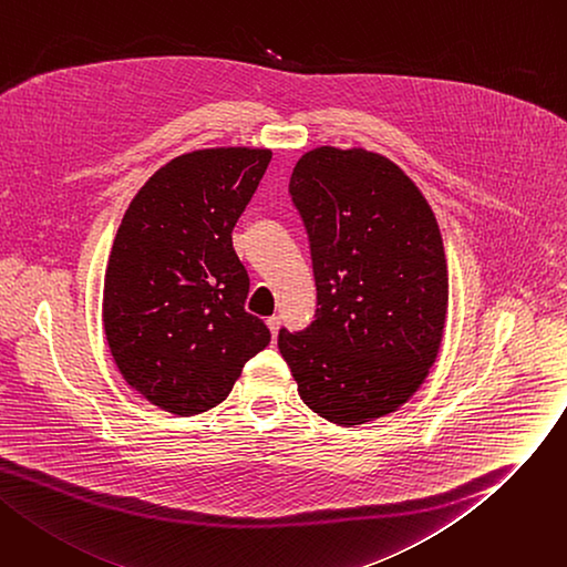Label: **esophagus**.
I'll return each instance as SVG.
<instances>
[{
	"mask_svg": "<svg viewBox=\"0 0 567 567\" xmlns=\"http://www.w3.org/2000/svg\"><path fill=\"white\" fill-rule=\"evenodd\" d=\"M267 326H269V330H271L274 339H278V332H280V326H282L280 317H269V319H267Z\"/></svg>",
	"mask_w": 567,
	"mask_h": 567,
	"instance_id": "1",
	"label": "esophagus"
}]
</instances>
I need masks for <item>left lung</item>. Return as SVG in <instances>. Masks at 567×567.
<instances>
[{"label": "left lung", "instance_id": "8db88e82", "mask_svg": "<svg viewBox=\"0 0 567 567\" xmlns=\"http://www.w3.org/2000/svg\"><path fill=\"white\" fill-rule=\"evenodd\" d=\"M289 194L317 280L312 326L278 334L298 396L337 426L388 417L442 347L449 271L435 214L403 168L364 147L308 150Z\"/></svg>", "mask_w": 567, "mask_h": 567}]
</instances>
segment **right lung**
<instances>
[{"instance_id": "right-lung-1", "label": "right lung", "mask_w": 567, "mask_h": 567, "mask_svg": "<svg viewBox=\"0 0 567 567\" xmlns=\"http://www.w3.org/2000/svg\"><path fill=\"white\" fill-rule=\"evenodd\" d=\"M269 147H205L138 188L113 239L102 293L106 344L125 383L194 417L233 392L271 332L244 310L248 274L233 228L271 162Z\"/></svg>"}]
</instances>
